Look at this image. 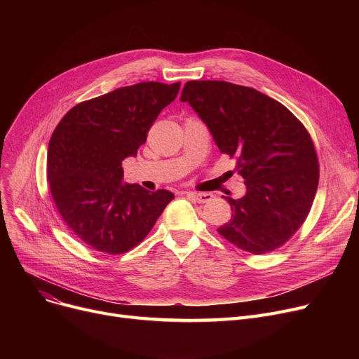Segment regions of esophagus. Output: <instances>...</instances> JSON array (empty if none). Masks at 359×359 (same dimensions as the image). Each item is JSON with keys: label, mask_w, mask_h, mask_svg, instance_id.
Segmentation results:
<instances>
[{"label": "esophagus", "mask_w": 359, "mask_h": 359, "mask_svg": "<svg viewBox=\"0 0 359 359\" xmlns=\"http://www.w3.org/2000/svg\"><path fill=\"white\" fill-rule=\"evenodd\" d=\"M187 196L198 203H208L214 198L212 194H206V192H189L187 194Z\"/></svg>", "instance_id": "1"}]
</instances>
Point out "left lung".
Segmentation results:
<instances>
[{"mask_svg": "<svg viewBox=\"0 0 359 359\" xmlns=\"http://www.w3.org/2000/svg\"><path fill=\"white\" fill-rule=\"evenodd\" d=\"M180 100L194 107L246 180L243 198H224L231 219L218 234L253 255L284 246L306 221L318 186V158L306 126L266 94L227 81H187Z\"/></svg>", "mask_w": 359, "mask_h": 359, "instance_id": "left-lung-1", "label": "left lung"}]
</instances>
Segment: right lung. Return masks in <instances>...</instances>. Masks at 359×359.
Returning a JSON list of instances; mask_svg holds the SVG:
<instances>
[{"label":"right lung","instance_id":"1","mask_svg":"<svg viewBox=\"0 0 359 359\" xmlns=\"http://www.w3.org/2000/svg\"><path fill=\"white\" fill-rule=\"evenodd\" d=\"M179 88L180 83L157 81L121 87L74 106L56 125L46 164L50 195L68 229L88 248L107 255L132 250L175 198L164 189L122 184V161L137 156Z\"/></svg>","mask_w":359,"mask_h":359}]
</instances>
